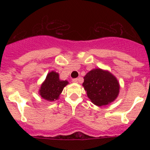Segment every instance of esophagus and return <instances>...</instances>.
Returning <instances> with one entry per match:
<instances>
[{
    "label": "esophagus",
    "instance_id": "1",
    "mask_svg": "<svg viewBox=\"0 0 150 150\" xmlns=\"http://www.w3.org/2000/svg\"><path fill=\"white\" fill-rule=\"evenodd\" d=\"M72 81H73V82H75V83H77V82H78V79H77V78L73 79Z\"/></svg>",
    "mask_w": 150,
    "mask_h": 150
}]
</instances>
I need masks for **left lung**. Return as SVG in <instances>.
Segmentation results:
<instances>
[{
    "label": "left lung",
    "instance_id": "1",
    "mask_svg": "<svg viewBox=\"0 0 150 150\" xmlns=\"http://www.w3.org/2000/svg\"><path fill=\"white\" fill-rule=\"evenodd\" d=\"M87 95L96 106H106L119 94L120 85L116 77L107 70L96 68L86 74L82 84Z\"/></svg>",
    "mask_w": 150,
    "mask_h": 150
}]
</instances>
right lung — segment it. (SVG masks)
<instances>
[{
	"label": "right lung",
	"instance_id": "obj_1",
	"mask_svg": "<svg viewBox=\"0 0 150 150\" xmlns=\"http://www.w3.org/2000/svg\"><path fill=\"white\" fill-rule=\"evenodd\" d=\"M68 84V82L67 80H60L59 75L56 72H50L41 85L39 91V95L49 101L57 100L63 88Z\"/></svg>",
	"mask_w": 150,
	"mask_h": 150
}]
</instances>
